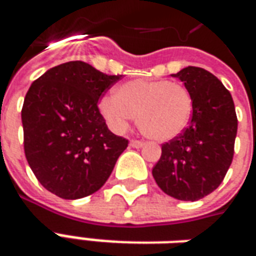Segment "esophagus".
Here are the masks:
<instances>
[{
  "label": "esophagus",
  "mask_w": 256,
  "mask_h": 256,
  "mask_svg": "<svg viewBox=\"0 0 256 256\" xmlns=\"http://www.w3.org/2000/svg\"><path fill=\"white\" fill-rule=\"evenodd\" d=\"M130 145H132L133 148H141V146H144V141H140V140H132V141H130Z\"/></svg>",
  "instance_id": "obj_1"
}]
</instances>
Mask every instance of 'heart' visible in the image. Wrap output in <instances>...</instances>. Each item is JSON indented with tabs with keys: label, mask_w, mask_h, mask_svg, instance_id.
<instances>
[{
	"label": "heart",
	"mask_w": 256,
	"mask_h": 256,
	"mask_svg": "<svg viewBox=\"0 0 256 256\" xmlns=\"http://www.w3.org/2000/svg\"><path fill=\"white\" fill-rule=\"evenodd\" d=\"M192 96L181 84L167 79H134L119 86L116 94L100 101L108 124L123 132L137 116L140 130L150 138L167 141L181 134L192 115Z\"/></svg>",
	"instance_id": "1"
}]
</instances>
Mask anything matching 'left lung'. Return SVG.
Masks as SVG:
<instances>
[{
  "mask_svg": "<svg viewBox=\"0 0 256 256\" xmlns=\"http://www.w3.org/2000/svg\"><path fill=\"white\" fill-rule=\"evenodd\" d=\"M192 96L189 126L162 145L152 176L168 196L196 202L218 188L233 160L237 116L229 90L215 75L198 67L172 74Z\"/></svg>",
  "mask_w": 256,
  "mask_h": 256,
  "instance_id": "1",
  "label": "left lung"
}]
</instances>
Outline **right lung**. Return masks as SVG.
Listing matches in <instances>:
<instances>
[{
    "label": "right lung",
    "instance_id": "right-lung-1",
    "mask_svg": "<svg viewBox=\"0 0 256 256\" xmlns=\"http://www.w3.org/2000/svg\"><path fill=\"white\" fill-rule=\"evenodd\" d=\"M120 78L68 62L48 70L27 92L22 108L26 159L42 186L58 198L97 192L128 148L97 106Z\"/></svg>",
    "mask_w": 256,
    "mask_h": 256
}]
</instances>
